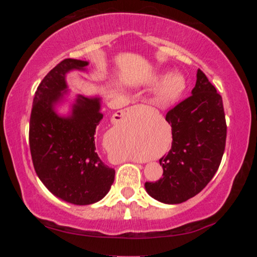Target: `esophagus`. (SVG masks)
Returning <instances> with one entry per match:
<instances>
[{
	"label": "esophagus",
	"instance_id": "1",
	"mask_svg": "<svg viewBox=\"0 0 257 257\" xmlns=\"http://www.w3.org/2000/svg\"><path fill=\"white\" fill-rule=\"evenodd\" d=\"M142 108H144V106H143V105H135V106H132V107H128V108H125V110L121 111L120 116H121V118H123V116H125V115L134 114V113L138 112L139 110H142Z\"/></svg>",
	"mask_w": 257,
	"mask_h": 257
}]
</instances>
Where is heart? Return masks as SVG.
<instances>
[{
  "instance_id": "1",
  "label": "heart",
  "mask_w": 257,
  "mask_h": 257,
  "mask_svg": "<svg viewBox=\"0 0 257 257\" xmlns=\"http://www.w3.org/2000/svg\"><path fill=\"white\" fill-rule=\"evenodd\" d=\"M185 88V79L179 73L169 75L163 80L159 89V97L162 101H171L179 96Z\"/></svg>"
}]
</instances>
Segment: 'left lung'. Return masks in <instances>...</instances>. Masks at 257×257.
Wrapping results in <instances>:
<instances>
[{
	"label": "left lung",
	"instance_id": "obj_1",
	"mask_svg": "<svg viewBox=\"0 0 257 257\" xmlns=\"http://www.w3.org/2000/svg\"><path fill=\"white\" fill-rule=\"evenodd\" d=\"M171 125L172 145L160 159L163 178L145 182L152 197L179 204L205 188L220 167L225 149L227 123L221 95L201 69L196 85L165 115Z\"/></svg>",
	"mask_w": 257,
	"mask_h": 257
}]
</instances>
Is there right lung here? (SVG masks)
<instances>
[{"label":"right lung","mask_w":257,"mask_h":257,"mask_svg":"<svg viewBox=\"0 0 257 257\" xmlns=\"http://www.w3.org/2000/svg\"><path fill=\"white\" fill-rule=\"evenodd\" d=\"M88 62L64 59L37 87L29 122V147L38 178L52 194L76 205H89L108 193L114 169L99 159L95 146L96 127L103 119L99 98L79 95L68 118L54 105L66 90V73L84 70Z\"/></svg>","instance_id":"1"}]
</instances>
